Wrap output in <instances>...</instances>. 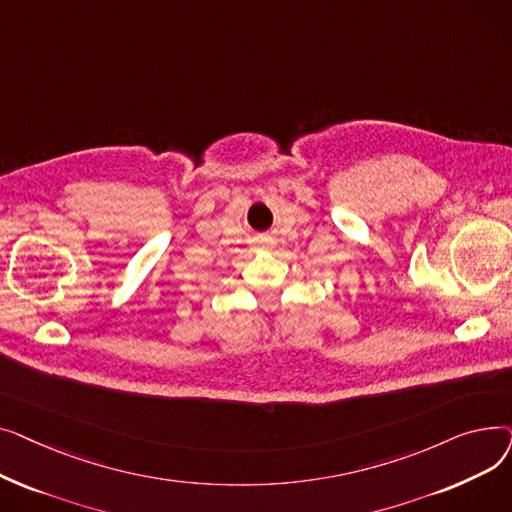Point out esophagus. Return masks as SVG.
Segmentation results:
<instances>
[{
  "mask_svg": "<svg viewBox=\"0 0 512 512\" xmlns=\"http://www.w3.org/2000/svg\"><path fill=\"white\" fill-rule=\"evenodd\" d=\"M257 247L259 249H272L274 247V240L272 238H267V236H261V238H257Z\"/></svg>",
  "mask_w": 512,
  "mask_h": 512,
  "instance_id": "34e87169",
  "label": "esophagus"
}]
</instances>
